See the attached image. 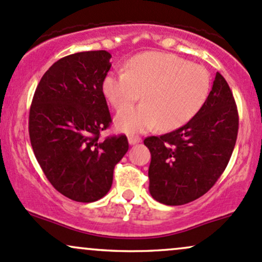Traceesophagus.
Returning a JSON list of instances; mask_svg holds the SVG:
<instances>
[{"mask_svg": "<svg viewBox=\"0 0 262 262\" xmlns=\"http://www.w3.org/2000/svg\"><path fill=\"white\" fill-rule=\"evenodd\" d=\"M127 140H128V143H130V145H136V143H139L142 141L140 136H134V135H130Z\"/></svg>", "mask_w": 262, "mask_h": 262, "instance_id": "34e87169", "label": "esophagus"}]
</instances>
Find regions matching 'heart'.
Returning a JSON list of instances; mask_svg holds the SVG:
<instances>
[{
  "mask_svg": "<svg viewBox=\"0 0 262 262\" xmlns=\"http://www.w3.org/2000/svg\"><path fill=\"white\" fill-rule=\"evenodd\" d=\"M210 92V75L204 67L177 55L146 52L126 63V72L108 73L102 93L116 110L139 98L145 102L121 111L116 125L125 132H142L155 127L174 130L201 110Z\"/></svg>",
  "mask_w": 262,
  "mask_h": 262,
  "instance_id": "obj_1",
  "label": "heart"
}]
</instances>
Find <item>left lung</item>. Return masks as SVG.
I'll use <instances>...</instances> for the list:
<instances>
[{
    "mask_svg": "<svg viewBox=\"0 0 262 262\" xmlns=\"http://www.w3.org/2000/svg\"><path fill=\"white\" fill-rule=\"evenodd\" d=\"M239 116L228 83L216 73L201 110L186 125L147 137L149 193L166 205L195 201L215 184L234 151Z\"/></svg>",
    "mask_w": 262,
    "mask_h": 262,
    "instance_id": "1",
    "label": "left lung"
}]
</instances>
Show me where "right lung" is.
Segmentation results:
<instances>
[{"mask_svg":"<svg viewBox=\"0 0 262 262\" xmlns=\"http://www.w3.org/2000/svg\"><path fill=\"white\" fill-rule=\"evenodd\" d=\"M106 51L67 55L44 73L29 110V139L52 186L75 202L107 194L114 168L128 149L127 137L100 139L111 123L102 81Z\"/></svg>","mask_w":262,"mask_h":262,"instance_id":"obj_1","label":"right lung"}]
</instances>
